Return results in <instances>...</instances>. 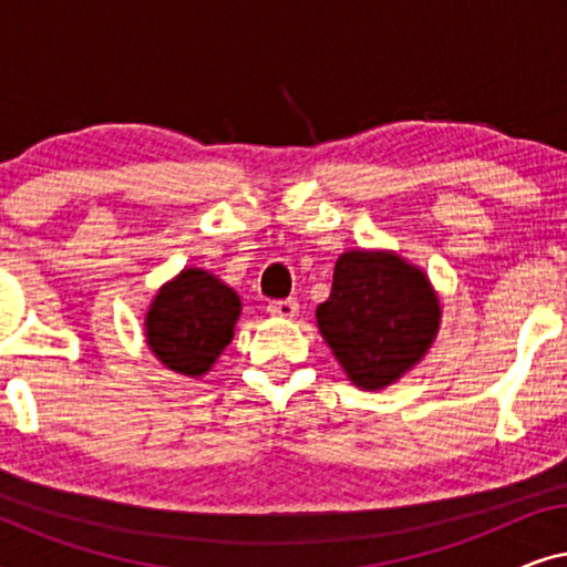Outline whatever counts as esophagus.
<instances>
[{
  "label": "esophagus",
  "instance_id": "1",
  "mask_svg": "<svg viewBox=\"0 0 567 567\" xmlns=\"http://www.w3.org/2000/svg\"><path fill=\"white\" fill-rule=\"evenodd\" d=\"M268 312L274 317H286V320H291V317H297L299 305L293 299H276L268 305Z\"/></svg>",
  "mask_w": 567,
  "mask_h": 567
}]
</instances>
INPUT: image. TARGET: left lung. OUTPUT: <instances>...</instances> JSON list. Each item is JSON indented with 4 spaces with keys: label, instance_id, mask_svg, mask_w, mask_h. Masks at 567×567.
I'll return each instance as SVG.
<instances>
[{
    "label": "left lung",
    "instance_id": "obj_1",
    "mask_svg": "<svg viewBox=\"0 0 567 567\" xmlns=\"http://www.w3.org/2000/svg\"><path fill=\"white\" fill-rule=\"evenodd\" d=\"M439 299L421 270L390 252H343L317 324L348 379L382 390L423 359L439 330Z\"/></svg>",
    "mask_w": 567,
    "mask_h": 567
}]
</instances>
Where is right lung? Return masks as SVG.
<instances>
[{"mask_svg":"<svg viewBox=\"0 0 567 567\" xmlns=\"http://www.w3.org/2000/svg\"><path fill=\"white\" fill-rule=\"evenodd\" d=\"M239 297L219 278L188 268L162 286L146 315V343L167 369L200 377L235 332Z\"/></svg>","mask_w":567,"mask_h":567,"instance_id":"right-lung-1","label":"right lung"}]
</instances>
